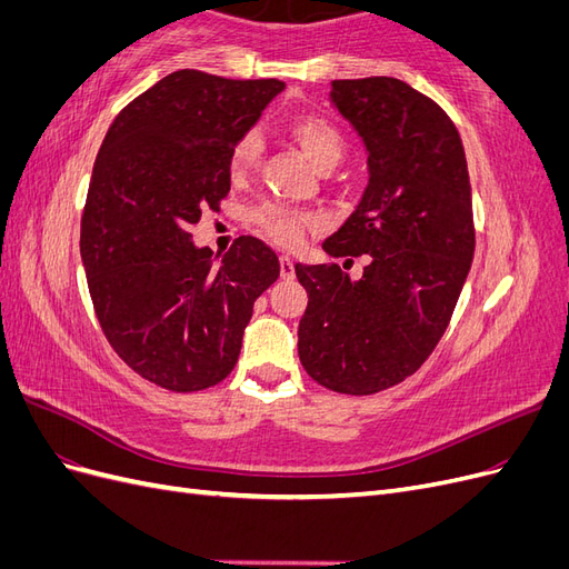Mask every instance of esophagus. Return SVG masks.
<instances>
[{
    "label": "esophagus",
    "mask_w": 569,
    "mask_h": 569,
    "mask_svg": "<svg viewBox=\"0 0 569 569\" xmlns=\"http://www.w3.org/2000/svg\"><path fill=\"white\" fill-rule=\"evenodd\" d=\"M280 278L295 280V261L289 256H280Z\"/></svg>",
    "instance_id": "esophagus-1"
}]
</instances>
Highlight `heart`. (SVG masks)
<instances>
[{"mask_svg":"<svg viewBox=\"0 0 569 569\" xmlns=\"http://www.w3.org/2000/svg\"><path fill=\"white\" fill-rule=\"evenodd\" d=\"M289 134L295 137V142L303 151V157L313 163L320 173H330L335 170L343 153H347V137L343 132L330 123V120L322 116H299L289 123ZM258 159H261V137L258 132L249 130L234 142L230 151V176L234 180L247 178L256 168ZM256 226L261 228L266 237H270L274 244L280 247H297L308 226H313L316 218L284 209V206L266 203L253 213Z\"/></svg>","mask_w":569,"mask_h":569,"instance_id":"b5f03b06","label":"heart"}]
</instances>
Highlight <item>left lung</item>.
<instances>
[{
  "label": "left lung",
  "instance_id": "8db88e82",
  "mask_svg": "<svg viewBox=\"0 0 569 569\" xmlns=\"http://www.w3.org/2000/svg\"><path fill=\"white\" fill-rule=\"evenodd\" d=\"M330 97L363 137L370 180L322 249L368 266L360 280L295 266L308 291L299 358L320 387L368 396L416 372L449 327L475 253L472 189L453 120L408 82L332 80Z\"/></svg>",
  "mask_w": 569,
  "mask_h": 569
}]
</instances>
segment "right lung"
I'll return each mask as SVG.
<instances>
[{
    "mask_svg": "<svg viewBox=\"0 0 569 569\" xmlns=\"http://www.w3.org/2000/svg\"><path fill=\"white\" fill-rule=\"evenodd\" d=\"M284 90L182 68L116 116L97 153L80 256L101 332L126 366L168 391L232 372L253 301L280 278L251 234L216 261L192 226L230 192V151Z\"/></svg>",
    "mask_w": 569,
    "mask_h": 569,
    "instance_id": "add662e5",
    "label": "right lung"
}]
</instances>
